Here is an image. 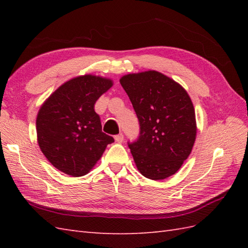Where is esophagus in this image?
Returning a JSON list of instances; mask_svg holds the SVG:
<instances>
[{
    "label": "esophagus",
    "instance_id": "esophagus-1",
    "mask_svg": "<svg viewBox=\"0 0 248 248\" xmlns=\"http://www.w3.org/2000/svg\"><path fill=\"white\" fill-rule=\"evenodd\" d=\"M115 140L117 141V143H123L124 141V134L123 133H120V134H117V135H115Z\"/></svg>",
    "mask_w": 248,
    "mask_h": 248
}]
</instances>
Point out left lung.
<instances>
[{"label": "left lung", "mask_w": 248, "mask_h": 248, "mask_svg": "<svg viewBox=\"0 0 248 248\" xmlns=\"http://www.w3.org/2000/svg\"><path fill=\"white\" fill-rule=\"evenodd\" d=\"M140 123V135L128 143L144 177L162 180L176 173L196 139L191 98L181 85L157 71L132 73L120 78Z\"/></svg>", "instance_id": "1"}]
</instances>
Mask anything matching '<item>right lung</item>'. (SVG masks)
<instances>
[{
  "label": "right lung",
  "instance_id": "right-lung-1",
  "mask_svg": "<svg viewBox=\"0 0 248 248\" xmlns=\"http://www.w3.org/2000/svg\"><path fill=\"white\" fill-rule=\"evenodd\" d=\"M112 85L101 77H78L57 88L40 108L36 120L38 144L59 170L72 177L86 175L114 141L102 132L93 108Z\"/></svg>",
  "mask_w": 248,
  "mask_h": 248
}]
</instances>
